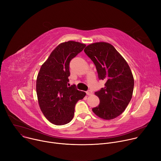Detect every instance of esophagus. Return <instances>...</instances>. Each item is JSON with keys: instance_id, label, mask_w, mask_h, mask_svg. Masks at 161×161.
Here are the masks:
<instances>
[{"instance_id": "obj_1", "label": "esophagus", "mask_w": 161, "mask_h": 161, "mask_svg": "<svg viewBox=\"0 0 161 161\" xmlns=\"http://www.w3.org/2000/svg\"><path fill=\"white\" fill-rule=\"evenodd\" d=\"M86 94L87 95H93V92H92V90H87V92H86Z\"/></svg>"}]
</instances>
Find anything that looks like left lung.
<instances>
[{
    "label": "left lung",
    "mask_w": 161,
    "mask_h": 161,
    "mask_svg": "<svg viewBox=\"0 0 161 161\" xmlns=\"http://www.w3.org/2000/svg\"><path fill=\"white\" fill-rule=\"evenodd\" d=\"M84 52L95 64L98 79L105 81L104 87L95 93L100 104L92 110L102 119L116 118L125 110L132 97L134 80L131 69L108 43L90 44L85 48Z\"/></svg>",
    "instance_id": "8db88e82"
}]
</instances>
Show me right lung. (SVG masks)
Segmentation results:
<instances>
[{"label": "right lung", "instance_id": "right-lung-1", "mask_svg": "<svg viewBox=\"0 0 161 161\" xmlns=\"http://www.w3.org/2000/svg\"><path fill=\"white\" fill-rule=\"evenodd\" d=\"M85 47L73 41L61 43L52 52L38 73L36 93L40 109L45 118L57 125L71 121L75 104L86 96L75 84L68 86L69 63Z\"/></svg>", "mask_w": 161, "mask_h": 161}]
</instances>
